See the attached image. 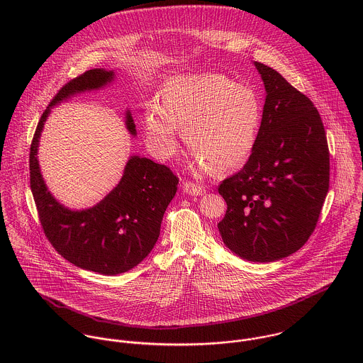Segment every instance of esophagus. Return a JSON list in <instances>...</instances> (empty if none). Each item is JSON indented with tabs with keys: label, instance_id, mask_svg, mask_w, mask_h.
<instances>
[{
	"label": "esophagus",
	"instance_id": "obj_1",
	"mask_svg": "<svg viewBox=\"0 0 363 363\" xmlns=\"http://www.w3.org/2000/svg\"><path fill=\"white\" fill-rule=\"evenodd\" d=\"M183 191L189 196H203L206 193L204 186L193 182H184L183 183Z\"/></svg>",
	"mask_w": 363,
	"mask_h": 363
}]
</instances>
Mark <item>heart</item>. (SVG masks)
I'll list each match as a JSON object with an SVG mask.
<instances>
[{"mask_svg": "<svg viewBox=\"0 0 363 363\" xmlns=\"http://www.w3.org/2000/svg\"><path fill=\"white\" fill-rule=\"evenodd\" d=\"M262 117L259 95L219 74L172 78L162 96L145 110V134L151 151L169 159L179 148V128L201 167L226 172L252 154Z\"/></svg>", "mask_w": 363, "mask_h": 363, "instance_id": "obj_1", "label": "heart"}]
</instances>
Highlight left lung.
I'll return each mask as SVG.
<instances>
[{"label": "left lung", "mask_w": 363, "mask_h": 363, "mask_svg": "<svg viewBox=\"0 0 363 363\" xmlns=\"http://www.w3.org/2000/svg\"><path fill=\"white\" fill-rule=\"evenodd\" d=\"M267 91L256 145L236 174L218 186L226 213L223 243L239 257L269 262L311 238L330 184V152L311 99L256 61Z\"/></svg>", "instance_id": "obj_1"}]
</instances>
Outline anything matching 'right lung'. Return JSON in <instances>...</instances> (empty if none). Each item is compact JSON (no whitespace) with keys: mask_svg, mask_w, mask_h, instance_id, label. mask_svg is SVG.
I'll return each mask as SVG.
<instances>
[{"mask_svg":"<svg viewBox=\"0 0 363 363\" xmlns=\"http://www.w3.org/2000/svg\"><path fill=\"white\" fill-rule=\"evenodd\" d=\"M111 79V71L94 68L67 82L43 111L29 152L30 190L48 240L58 255L74 265L104 275L125 272L151 253L159 238L163 213L176 194L179 177L164 164L131 156L117 187L98 206L69 211L48 191L36 154L52 104L77 92L101 88ZM127 128L135 134L130 113Z\"/></svg>","mask_w":363,"mask_h":363,"instance_id":"add662e5","label":"right lung"}]
</instances>
